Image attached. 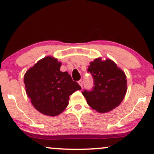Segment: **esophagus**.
I'll use <instances>...</instances> for the list:
<instances>
[{"label":"esophagus","mask_w":154,"mask_h":154,"mask_svg":"<svg viewBox=\"0 0 154 154\" xmlns=\"http://www.w3.org/2000/svg\"><path fill=\"white\" fill-rule=\"evenodd\" d=\"M78 83H79V85H81V88H83V81H82V80H80V81H79V82H78Z\"/></svg>","instance_id":"34e87169"}]
</instances>
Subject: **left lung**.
<instances>
[{
    "label": "left lung",
    "instance_id": "1",
    "mask_svg": "<svg viewBox=\"0 0 154 154\" xmlns=\"http://www.w3.org/2000/svg\"><path fill=\"white\" fill-rule=\"evenodd\" d=\"M88 71L93 76L94 86L91 91L84 90L82 94L89 106L100 113L118 106L127 93V80L122 70L112 60L102 61L98 58L90 63Z\"/></svg>",
    "mask_w": 154,
    "mask_h": 154
}]
</instances>
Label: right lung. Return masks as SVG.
Segmentation results:
<instances>
[{"label":"right lung","mask_w":154,"mask_h":154,"mask_svg":"<svg viewBox=\"0 0 154 154\" xmlns=\"http://www.w3.org/2000/svg\"><path fill=\"white\" fill-rule=\"evenodd\" d=\"M61 63L47 57L39 60L24 76L26 93L35 108L49 116H57L69 105V96L81 89L68 72L60 71Z\"/></svg>","instance_id":"obj_1"}]
</instances>
